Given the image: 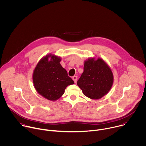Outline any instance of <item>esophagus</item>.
I'll return each instance as SVG.
<instances>
[{"mask_svg":"<svg viewBox=\"0 0 146 146\" xmlns=\"http://www.w3.org/2000/svg\"><path fill=\"white\" fill-rule=\"evenodd\" d=\"M72 79L73 80V81H74V82L76 83V82H77V77L76 76H73V77H72Z\"/></svg>","mask_w":146,"mask_h":146,"instance_id":"1","label":"esophagus"}]
</instances>
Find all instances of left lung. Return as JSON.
Listing matches in <instances>:
<instances>
[{
  "label": "left lung",
  "mask_w": 146,
  "mask_h": 146,
  "mask_svg": "<svg viewBox=\"0 0 146 146\" xmlns=\"http://www.w3.org/2000/svg\"><path fill=\"white\" fill-rule=\"evenodd\" d=\"M113 74L102 59L88 58L84 62V72L77 84L87 97L99 99L106 95L113 84Z\"/></svg>",
  "instance_id": "obj_1"
}]
</instances>
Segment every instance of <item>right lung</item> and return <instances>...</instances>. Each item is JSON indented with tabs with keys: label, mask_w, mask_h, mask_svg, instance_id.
I'll return each mask as SVG.
<instances>
[{
	"label": "right lung",
	"mask_w": 146,
	"mask_h": 146,
	"mask_svg": "<svg viewBox=\"0 0 146 146\" xmlns=\"http://www.w3.org/2000/svg\"><path fill=\"white\" fill-rule=\"evenodd\" d=\"M60 57L50 54L40 60L33 71V82L36 91L50 100H56L68 86L74 84L60 64Z\"/></svg>",
	"instance_id": "1"
}]
</instances>
